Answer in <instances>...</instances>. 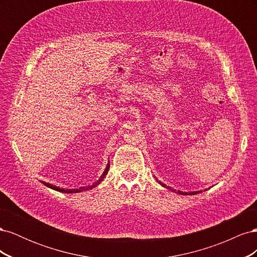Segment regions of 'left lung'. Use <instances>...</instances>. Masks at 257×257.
Here are the masks:
<instances>
[{"label":"left lung","instance_id":"8db88e82","mask_svg":"<svg viewBox=\"0 0 257 257\" xmlns=\"http://www.w3.org/2000/svg\"><path fill=\"white\" fill-rule=\"evenodd\" d=\"M163 186H165V184H163V183H161ZM169 190H172V189H170L169 188ZM174 192H175V190H173ZM178 193L179 194H183V195H189V194H190V195H194V194H197V193H199V192H191V193H183V192H180V191H178Z\"/></svg>","mask_w":257,"mask_h":257}]
</instances>
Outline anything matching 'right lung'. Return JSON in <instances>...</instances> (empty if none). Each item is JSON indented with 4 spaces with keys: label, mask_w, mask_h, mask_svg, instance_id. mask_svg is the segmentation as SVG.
<instances>
[{
    "label": "right lung",
    "mask_w": 257,
    "mask_h": 257,
    "mask_svg": "<svg viewBox=\"0 0 257 257\" xmlns=\"http://www.w3.org/2000/svg\"><path fill=\"white\" fill-rule=\"evenodd\" d=\"M109 164L107 165V167H106V169H105V172H104V174L102 175V177H100L99 179H98V181H96L94 184H92V185H90V186H87V188H84V186H82V188H79V189H69V190H64V189H61V188H58V186H56V185H52V184H50V183H46V182H43L45 185H47L48 188H50V189H52V190H56V191H59V192H63V193H78V192H82V191H87V190H90V189H93V188H95V186L97 185V184H99L100 182H102V180L103 179L105 178V176L107 175V173H108V169H109Z\"/></svg>",
    "instance_id": "1"
}]
</instances>
